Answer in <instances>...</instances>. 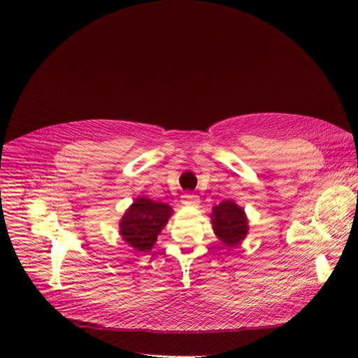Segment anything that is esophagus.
I'll use <instances>...</instances> for the list:
<instances>
[{"instance_id":"esophagus-1","label":"esophagus","mask_w":358,"mask_h":358,"mask_svg":"<svg viewBox=\"0 0 358 358\" xmlns=\"http://www.w3.org/2000/svg\"><path fill=\"white\" fill-rule=\"evenodd\" d=\"M181 202L184 203V206H196V203L199 202V198H198V195H194V194H184L181 196Z\"/></svg>"}]
</instances>
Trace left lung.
<instances>
[{"label": "left lung", "mask_w": 358, "mask_h": 358, "mask_svg": "<svg viewBox=\"0 0 358 358\" xmlns=\"http://www.w3.org/2000/svg\"><path fill=\"white\" fill-rule=\"evenodd\" d=\"M213 228L220 241L227 246L239 245L249 229L245 211L232 199L222 201L213 208Z\"/></svg>", "instance_id": "1"}]
</instances>
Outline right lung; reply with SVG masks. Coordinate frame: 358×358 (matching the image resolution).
Wrapping results in <instances>:
<instances>
[{
	"label": "right lung",
	"instance_id": "1",
	"mask_svg": "<svg viewBox=\"0 0 358 358\" xmlns=\"http://www.w3.org/2000/svg\"><path fill=\"white\" fill-rule=\"evenodd\" d=\"M171 214L173 208L167 203L140 196L120 220V235L136 250L148 252Z\"/></svg>",
	"mask_w": 358,
	"mask_h": 358
}]
</instances>
